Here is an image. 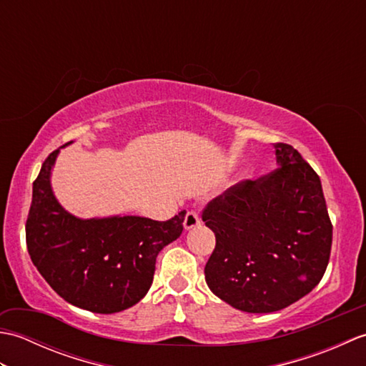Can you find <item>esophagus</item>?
<instances>
[{
  "label": "esophagus",
  "mask_w": 366,
  "mask_h": 366,
  "mask_svg": "<svg viewBox=\"0 0 366 366\" xmlns=\"http://www.w3.org/2000/svg\"><path fill=\"white\" fill-rule=\"evenodd\" d=\"M199 223H201V219H199V214L197 211H190V212H187V215H185V219H184L185 229L195 228Z\"/></svg>",
  "instance_id": "obj_1"
}]
</instances>
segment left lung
<instances>
[{"mask_svg": "<svg viewBox=\"0 0 366 366\" xmlns=\"http://www.w3.org/2000/svg\"><path fill=\"white\" fill-rule=\"evenodd\" d=\"M277 168L209 201L203 222L215 234L206 283L247 313L290 307L321 282L332 222L321 179L291 144L275 143Z\"/></svg>", "mask_w": 366, "mask_h": 366, "instance_id": "1", "label": "left lung"}]
</instances>
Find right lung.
Here are the masks:
<instances>
[{"instance_id": "right-lung-1", "label": "right lung", "mask_w": 366, "mask_h": 366, "mask_svg": "<svg viewBox=\"0 0 366 366\" xmlns=\"http://www.w3.org/2000/svg\"><path fill=\"white\" fill-rule=\"evenodd\" d=\"M53 151L33 182L26 247L51 290L72 305L92 313H118L149 291L155 258L182 232L185 211L167 222L144 217L80 220L53 197Z\"/></svg>"}]
</instances>
